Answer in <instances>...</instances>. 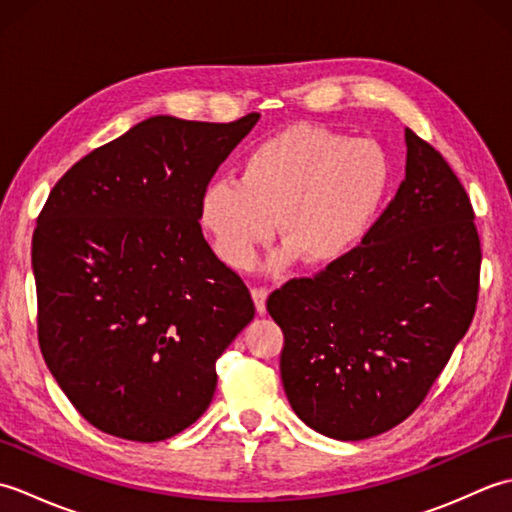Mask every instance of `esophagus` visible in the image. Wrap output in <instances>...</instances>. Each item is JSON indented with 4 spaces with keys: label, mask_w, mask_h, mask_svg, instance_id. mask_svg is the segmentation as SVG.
I'll list each match as a JSON object with an SVG mask.
<instances>
[{
    "label": "esophagus",
    "mask_w": 512,
    "mask_h": 512,
    "mask_svg": "<svg viewBox=\"0 0 512 512\" xmlns=\"http://www.w3.org/2000/svg\"><path fill=\"white\" fill-rule=\"evenodd\" d=\"M253 299H255V308L259 314L266 312V299H268V288L264 286H255L253 288Z\"/></svg>",
    "instance_id": "34e87169"
}]
</instances>
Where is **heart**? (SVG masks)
I'll return each mask as SVG.
<instances>
[{"label":"heart","mask_w":512,"mask_h":512,"mask_svg":"<svg viewBox=\"0 0 512 512\" xmlns=\"http://www.w3.org/2000/svg\"><path fill=\"white\" fill-rule=\"evenodd\" d=\"M391 187V162L369 138L292 125L248 151L239 180H213L200 195V224L215 253L237 270L255 264L275 235L308 266L341 262L363 242Z\"/></svg>","instance_id":"b5f03b06"}]
</instances>
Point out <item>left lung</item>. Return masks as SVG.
<instances>
[{
    "label": "left lung",
    "instance_id": "1",
    "mask_svg": "<svg viewBox=\"0 0 512 512\" xmlns=\"http://www.w3.org/2000/svg\"><path fill=\"white\" fill-rule=\"evenodd\" d=\"M394 198L341 262L270 292L290 407L334 440L394 429L427 398L473 321L482 246L449 162L407 127Z\"/></svg>",
    "mask_w": 512,
    "mask_h": 512
}]
</instances>
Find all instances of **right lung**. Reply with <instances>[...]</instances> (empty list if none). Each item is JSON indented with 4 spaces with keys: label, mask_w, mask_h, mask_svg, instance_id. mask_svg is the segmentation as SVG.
Wrapping results in <instances>:
<instances>
[{
    "label": "right lung",
    "mask_w": 512,
    "mask_h": 512,
    "mask_svg": "<svg viewBox=\"0 0 512 512\" xmlns=\"http://www.w3.org/2000/svg\"><path fill=\"white\" fill-rule=\"evenodd\" d=\"M259 114L151 116L54 184L32 235L37 336L76 411L110 436L160 442L198 420L215 363L255 317L200 226V195Z\"/></svg>",
    "instance_id": "1"
}]
</instances>
